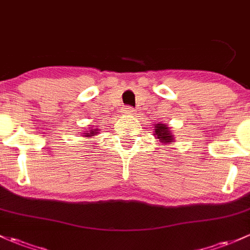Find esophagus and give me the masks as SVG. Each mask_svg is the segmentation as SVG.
I'll return each instance as SVG.
<instances>
[{
    "label": "esophagus",
    "mask_w": 250,
    "mask_h": 250,
    "mask_svg": "<svg viewBox=\"0 0 250 250\" xmlns=\"http://www.w3.org/2000/svg\"><path fill=\"white\" fill-rule=\"evenodd\" d=\"M123 113H124L125 115H133V114H136L135 113V109H133L132 107H125V108L123 109Z\"/></svg>",
    "instance_id": "obj_1"
}]
</instances>
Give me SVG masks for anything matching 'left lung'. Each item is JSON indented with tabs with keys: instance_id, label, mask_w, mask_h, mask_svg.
<instances>
[{
	"instance_id": "1",
	"label": "left lung",
	"mask_w": 250,
	"mask_h": 250,
	"mask_svg": "<svg viewBox=\"0 0 250 250\" xmlns=\"http://www.w3.org/2000/svg\"><path fill=\"white\" fill-rule=\"evenodd\" d=\"M154 136L156 141L160 142L161 146H167V144H173L175 138H174L173 131L170 130L168 124H163V123H157L154 125Z\"/></svg>"
}]
</instances>
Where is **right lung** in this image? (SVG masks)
Segmentation results:
<instances>
[{"label":"right lung","mask_w":250,"mask_h":250,"mask_svg":"<svg viewBox=\"0 0 250 250\" xmlns=\"http://www.w3.org/2000/svg\"><path fill=\"white\" fill-rule=\"evenodd\" d=\"M99 132H100L99 128H89V130H85L84 132H83V137H85V138L88 139H92L93 137L98 135Z\"/></svg>","instance_id":"add662e5"}]
</instances>
